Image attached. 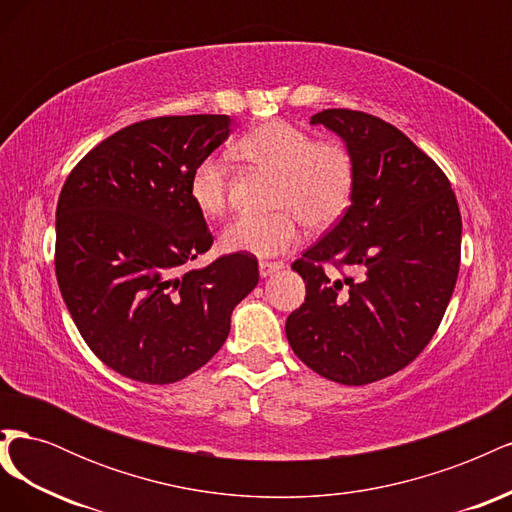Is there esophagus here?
I'll list each match as a JSON object with an SVG mask.
<instances>
[{"label":"esophagus","instance_id":"34e87169","mask_svg":"<svg viewBox=\"0 0 512 512\" xmlns=\"http://www.w3.org/2000/svg\"><path fill=\"white\" fill-rule=\"evenodd\" d=\"M280 269H284V262H271V260H260L258 262V271H260L262 277H269Z\"/></svg>","mask_w":512,"mask_h":512}]
</instances>
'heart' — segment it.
Listing matches in <instances>:
<instances>
[{
  "instance_id": "b5f03b06",
  "label": "heart",
  "mask_w": 512,
  "mask_h": 512,
  "mask_svg": "<svg viewBox=\"0 0 512 512\" xmlns=\"http://www.w3.org/2000/svg\"><path fill=\"white\" fill-rule=\"evenodd\" d=\"M235 156L275 177L269 215H241L220 237L224 252L277 256L297 243L299 220L309 230H327L344 218L356 188L352 151L335 138L316 141L312 132L288 121H265L235 143ZM230 170L218 156H205L192 168L188 196L205 218L226 211Z\"/></svg>"
}]
</instances>
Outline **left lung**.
Here are the masks:
<instances>
[{
    "label": "left lung",
    "mask_w": 512,
    "mask_h": 512,
    "mask_svg": "<svg viewBox=\"0 0 512 512\" xmlns=\"http://www.w3.org/2000/svg\"><path fill=\"white\" fill-rule=\"evenodd\" d=\"M312 123L344 138L356 188L344 218L292 262L307 294L286 337L322 378L361 386L410 365L438 331L459 273L461 213L442 168L391 123L350 108Z\"/></svg>",
    "instance_id": "left-lung-1"
}]
</instances>
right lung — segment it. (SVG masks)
I'll use <instances>...</instances> for the list:
<instances>
[{
  "label": "right lung",
  "instance_id": "right-lung-1",
  "mask_svg": "<svg viewBox=\"0 0 512 512\" xmlns=\"http://www.w3.org/2000/svg\"><path fill=\"white\" fill-rule=\"evenodd\" d=\"M228 134V115L138 121L91 149L61 188V297L91 352L121 376L170 384L194 374L222 348L232 309L258 284L252 254L188 269L213 245L188 179Z\"/></svg>",
  "mask_w": 512,
  "mask_h": 512
}]
</instances>
